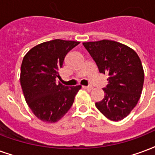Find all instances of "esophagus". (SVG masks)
<instances>
[{
	"mask_svg": "<svg viewBox=\"0 0 155 155\" xmlns=\"http://www.w3.org/2000/svg\"><path fill=\"white\" fill-rule=\"evenodd\" d=\"M84 89H87V90H91L93 88H92V86H84Z\"/></svg>",
	"mask_w": 155,
	"mask_h": 155,
	"instance_id": "1",
	"label": "esophagus"
}]
</instances>
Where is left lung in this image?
<instances>
[{
    "instance_id": "obj_1",
    "label": "left lung",
    "mask_w": 155,
    "mask_h": 155,
    "mask_svg": "<svg viewBox=\"0 0 155 155\" xmlns=\"http://www.w3.org/2000/svg\"><path fill=\"white\" fill-rule=\"evenodd\" d=\"M100 73L108 74L104 98L95 104L111 121L125 118L136 107L144 84L140 57L129 47L112 40L83 42Z\"/></svg>"
}]
</instances>
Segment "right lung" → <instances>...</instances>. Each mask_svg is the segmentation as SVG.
<instances>
[{"label": "right lung", "mask_w": 155, "mask_h": 155, "mask_svg": "<svg viewBox=\"0 0 155 155\" xmlns=\"http://www.w3.org/2000/svg\"><path fill=\"white\" fill-rule=\"evenodd\" d=\"M80 42L54 39L30 49L23 59L20 84L26 103L41 121L57 122L74 103L81 85L57 83L65 57Z\"/></svg>", "instance_id": "obj_1"}]
</instances>
